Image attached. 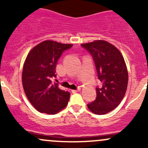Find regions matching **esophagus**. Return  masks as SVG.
<instances>
[{"label":"esophagus","mask_w":148,"mask_h":148,"mask_svg":"<svg viewBox=\"0 0 148 148\" xmlns=\"http://www.w3.org/2000/svg\"><path fill=\"white\" fill-rule=\"evenodd\" d=\"M80 89H81V88H80L79 86V87L77 88V89H75V90H72V92H73V93H76V92H79V91H80Z\"/></svg>","instance_id":"esophagus-1"}]
</instances>
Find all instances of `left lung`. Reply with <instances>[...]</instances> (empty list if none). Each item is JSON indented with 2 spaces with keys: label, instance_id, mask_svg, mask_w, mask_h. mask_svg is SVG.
I'll use <instances>...</instances> for the list:
<instances>
[{
  "label": "left lung",
  "instance_id": "left-lung-1",
  "mask_svg": "<svg viewBox=\"0 0 148 148\" xmlns=\"http://www.w3.org/2000/svg\"><path fill=\"white\" fill-rule=\"evenodd\" d=\"M92 56L101 86L96 87L97 97L87 107L96 114H105L120 104L127 88L128 73L123 56L112 44L105 41L82 44Z\"/></svg>",
  "mask_w": 148,
  "mask_h": 148
}]
</instances>
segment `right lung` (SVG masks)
Wrapping results in <instances>:
<instances>
[{"mask_svg":"<svg viewBox=\"0 0 148 148\" xmlns=\"http://www.w3.org/2000/svg\"><path fill=\"white\" fill-rule=\"evenodd\" d=\"M53 41L36 46L26 57L22 73V83L26 97L40 112L54 114L68 104L70 93L60 89L55 78L56 66L63 52L72 47Z\"/></svg>","mask_w":148,"mask_h":148,"instance_id":"add662e5","label":"right lung"}]
</instances>
